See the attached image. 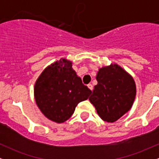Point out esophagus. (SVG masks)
<instances>
[{"mask_svg":"<svg viewBox=\"0 0 159 159\" xmlns=\"http://www.w3.org/2000/svg\"><path fill=\"white\" fill-rule=\"evenodd\" d=\"M87 87H88V88L90 89V90H93V85L91 84H89L87 85Z\"/></svg>","mask_w":159,"mask_h":159,"instance_id":"obj_1","label":"esophagus"}]
</instances>
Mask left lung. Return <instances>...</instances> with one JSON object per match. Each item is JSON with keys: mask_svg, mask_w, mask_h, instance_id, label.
<instances>
[{"mask_svg": "<svg viewBox=\"0 0 159 159\" xmlns=\"http://www.w3.org/2000/svg\"><path fill=\"white\" fill-rule=\"evenodd\" d=\"M89 98L104 121L114 123L131 109L136 96L134 78L116 63L99 68Z\"/></svg>", "mask_w": 159, "mask_h": 159, "instance_id": "left-lung-1", "label": "left lung"}]
</instances>
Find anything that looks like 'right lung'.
I'll return each instance as SVG.
<instances>
[{
	"mask_svg": "<svg viewBox=\"0 0 159 159\" xmlns=\"http://www.w3.org/2000/svg\"><path fill=\"white\" fill-rule=\"evenodd\" d=\"M72 66L70 61L61 58L47 66L34 85L38 107L45 117L57 123L69 120L78 104L92 93Z\"/></svg>",
	"mask_w": 159,
	"mask_h": 159,
	"instance_id": "obj_1",
	"label": "right lung"
}]
</instances>
